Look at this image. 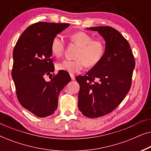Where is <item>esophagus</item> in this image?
Returning <instances> with one entry per match:
<instances>
[{"label":"esophagus","mask_w":151,"mask_h":151,"mask_svg":"<svg viewBox=\"0 0 151 151\" xmlns=\"http://www.w3.org/2000/svg\"><path fill=\"white\" fill-rule=\"evenodd\" d=\"M70 76H71V80H75V76H74L73 74L70 73Z\"/></svg>","instance_id":"1"}]
</instances>
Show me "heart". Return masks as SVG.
Returning a JSON list of instances; mask_svg holds the SVG:
<instances>
[{
  "label": "heart",
  "instance_id": "1",
  "mask_svg": "<svg viewBox=\"0 0 151 151\" xmlns=\"http://www.w3.org/2000/svg\"><path fill=\"white\" fill-rule=\"evenodd\" d=\"M71 40L80 46L76 53L77 59L73 60H65L57 64V69L70 73H76L82 71L86 66L95 67L100 63L104 56L105 46L100 40H93V37L84 32H78L72 34ZM65 42L63 37L57 35L51 43V51L53 55L60 57L65 51Z\"/></svg>",
  "mask_w": 151,
  "mask_h": 151
}]
</instances>
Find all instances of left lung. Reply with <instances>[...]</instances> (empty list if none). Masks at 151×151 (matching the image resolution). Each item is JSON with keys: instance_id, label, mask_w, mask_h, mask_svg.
I'll list each match as a JSON object with an SVG mask.
<instances>
[{"instance_id": "8db88e82", "label": "left lung", "mask_w": 151, "mask_h": 151, "mask_svg": "<svg viewBox=\"0 0 151 151\" xmlns=\"http://www.w3.org/2000/svg\"><path fill=\"white\" fill-rule=\"evenodd\" d=\"M105 42L102 60L84 76L76 78L80 84L78 108L90 118L109 114L120 104L131 86L135 63L128 41L111 27H94ZM97 81L96 82L94 80Z\"/></svg>"}]
</instances>
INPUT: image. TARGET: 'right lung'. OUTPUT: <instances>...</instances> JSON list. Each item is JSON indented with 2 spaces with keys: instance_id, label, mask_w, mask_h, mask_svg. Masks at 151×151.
<instances>
[{
  "instance_id": "right-lung-1",
  "label": "right lung",
  "mask_w": 151,
  "mask_h": 151,
  "mask_svg": "<svg viewBox=\"0 0 151 151\" xmlns=\"http://www.w3.org/2000/svg\"><path fill=\"white\" fill-rule=\"evenodd\" d=\"M69 26L68 23L36 22L24 31L14 47L12 76L18 100L39 117L55 112L60 92L71 81L69 74L64 71H59L49 82L44 78L54 71L51 41Z\"/></svg>"
}]
</instances>
